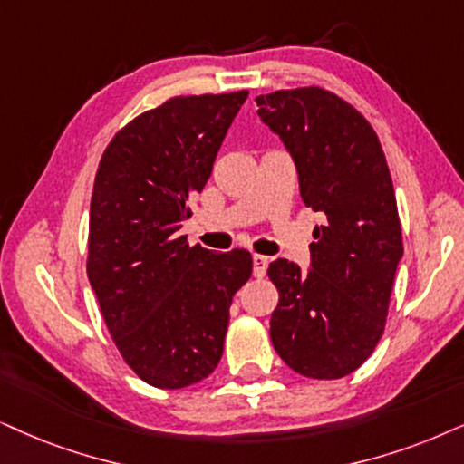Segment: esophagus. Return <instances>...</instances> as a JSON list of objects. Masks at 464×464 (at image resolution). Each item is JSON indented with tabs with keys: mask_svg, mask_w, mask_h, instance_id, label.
Segmentation results:
<instances>
[{
	"mask_svg": "<svg viewBox=\"0 0 464 464\" xmlns=\"http://www.w3.org/2000/svg\"><path fill=\"white\" fill-rule=\"evenodd\" d=\"M267 266H269V256L252 255V272H255L256 278H263V276H266Z\"/></svg>",
	"mask_w": 464,
	"mask_h": 464,
	"instance_id": "obj_1",
	"label": "esophagus"
}]
</instances>
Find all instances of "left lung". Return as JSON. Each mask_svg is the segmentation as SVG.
<instances>
[{
  "label": "left lung",
  "instance_id": "obj_1",
  "mask_svg": "<svg viewBox=\"0 0 464 464\" xmlns=\"http://www.w3.org/2000/svg\"><path fill=\"white\" fill-rule=\"evenodd\" d=\"M261 121L293 158L300 195L325 216L310 267L276 259V353L304 377L340 379L371 357L388 316L402 236L383 150L357 111L321 87L255 98Z\"/></svg>",
  "mask_w": 464,
  "mask_h": 464
}]
</instances>
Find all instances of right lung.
I'll use <instances>...</instances> for the list:
<instances>
[{
	"mask_svg": "<svg viewBox=\"0 0 464 464\" xmlns=\"http://www.w3.org/2000/svg\"><path fill=\"white\" fill-rule=\"evenodd\" d=\"M248 92L179 96L139 115L104 150L90 208L87 276L104 324L145 383L179 390L214 372L246 250L179 236Z\"/></svg>",
	"mask_w": 464,
	"mask_h": 464,
	"instance_id": "obj_1",
	"label": "right lung"
}]
</instances>
